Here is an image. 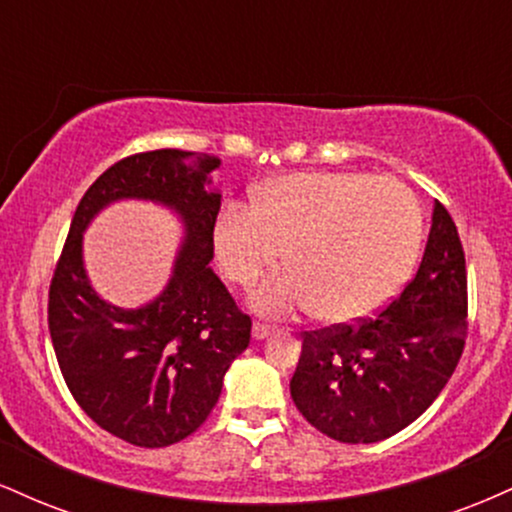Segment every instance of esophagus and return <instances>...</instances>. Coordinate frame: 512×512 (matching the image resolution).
<instances>
[{
	"instance_id": "obj_1",
	"label": "esophagus",
	"mask_w": 512,
	"mask_h": 512,
	"mask_svg": "<svg viewBox=\"0 0 512 512\" xmlns=\"http://www.w3.org/2000/svg\"><path fill=\"white\" fill-rule=\"evenodd\" d=\"M274 330H276V327L274 325H267V322H255V325H252V337H255V339H267Z\"/></svg>"
}]
</instances>
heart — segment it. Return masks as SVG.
<instances>
[{"instance_id":"obj_1","label":"heart","mask_w":512,"mask_h":512,"mask_svg":"<svg viewBox=\"0 0 512 512\" xmlns=\"http://www.w3.org/2000/svg\"><path fill=\"white\" fill-rule=\"evenodd\" d=\"M421 243V209L404 182L368 173H289L228 204L211 228L221 274L240 289L281 260L252 296L260 313L315 308L330 325L363 320L395 298Z\"/></svg>"}]
</instances>
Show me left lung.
Returning <instances> with one entry per match:
<instances>
[{"instance_id": "obj_1", "label": "left lung", "mask_w": 512, "mask_h": 512, "mask_svg": "<svg viewBox=\"0 0 512 512\" xmlns=\"http://www.w3.org/2000/svg\"><path fill=\"white\" fill-rule=\"evenodd\" d=\"M467 339V269L457 226L433 204L414 279L380 315L305 332L291 397L339 443H378L407 428L448 385Z\"/></svg>"}]
</instances>
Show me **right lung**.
I'll list each match as a JSON object with an SVG mask.
<instances>
[{
	"instance_id": "right-lung-1",
	"label": "right lung",
	"mask_w": 512,
	"mask_h": 512,
	"mask_svg": "<svg viewBox=\"0 0 512 512\" xmlns=\"http://www.w3.org/2000/svg\"><path fill=\"white\" fill-rule=\"evenodd\" d=\"M219 163L180 149L117 161L81 197L52 274L48 327L64 383L103 431L137 448H166L195 433L250 344V317L209 267L221 209L209 175ZM117 198L163 203L186 226L169 286L142 309L105 304L83 269L85 226Z\"/></svg>"
}]
</instances>
